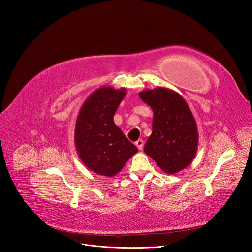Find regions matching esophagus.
<instances>
[{"label": "esophagus", "instance_id": "obj_1", "mask_svg": "<svg viewBox=\"0 0 252 252\" xmlns=\"http://www.w3.org/2000/svg\"><path fill=\"white\" fill-rule=\"evenodd\" d=\"M135 144H136V147L138 148V150H142V148H143V140H141V139L137 140L135 142Z\"/></svg>", "mask_w": 252, "mask_h": 252}]
</instances>
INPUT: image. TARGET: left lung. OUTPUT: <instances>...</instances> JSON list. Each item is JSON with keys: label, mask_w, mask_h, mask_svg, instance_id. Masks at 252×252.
Instances as JSON below:
<instances>
[{"label": "left lung", "mask_w": 252, "mask_h": 252, "mask_svg": "<svg viewBox=\"0 0 252 252\" xmlns=\"http://www.w3.org/2000/svg\"><path fill=\"white\" fill-rule=\"evenodd\" d=\"M154 112L152 135L144 145L163 172L174 175L190 164L198 149L197 125L183 97L167 88L139 93Z\"/></svg>", "instance_id": "8db88e82"}]
</instances>
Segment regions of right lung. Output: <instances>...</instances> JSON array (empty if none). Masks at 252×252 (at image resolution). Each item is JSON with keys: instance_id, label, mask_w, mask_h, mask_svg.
<instances>
[{"instance_id": "1", "label": "right lung", "mask_w": 252, "mask_h": 252, "mask_svg": "<svg viewBox=\"0 0 252 252\" xmlns=\"http://www.w3.org/2000/svg\"><path fill=\"white\" fill-rule=\"evenodd\" d=\"M126 93L101 87L88 97L75 126V148L84 164L107 177L119 173L138 149L114 124V114Z\"/></svg>"}]
</instances>
